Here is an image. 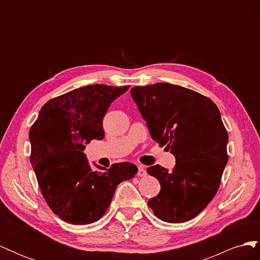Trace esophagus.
I'll list each match as a JSON object with an SVG mask.
<instances>
[{
	"label": "esophagus",
	"mask_w": 260,
	"mask_h": 260,
	"mask_svg": "<svg viewBox=\"0 0 260 260\" xmlns=\"http://www.w3.org/2000/svg\"><path fill=\"white\" fill-rule=\"evenodd\" d=\"M146 176V170L143 166H139L138 168V177H145Z\"/></svg>",
	"instance_id": "obj_1"
}]
</instances>
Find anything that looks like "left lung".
I'll use <instances>...</instances> for the list:
<instances>
[{
    "instance_id": "left-lung-1",
    "label": "left lung",
    "mask_w": 260,
    "mask_h": 260,
    "mask_svg": "<svg viewBox=\"0 0 260 260\" xmlns=\"http://www.w3.org/2000/svg\"><path fill=\"white\" fill-rule=\"evenodd\" d=\"M130 92L152 139L176 157L172 171L159 165L147 168L161 186L147 205L162 221H188L214 199L228 162L229 137L219 109L180 85L161 82Z\"/></svg>"
}]
</instances>
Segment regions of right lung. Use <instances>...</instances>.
Returning <instances> with one entry per match:
<instances>
[{
    "instance_id": "obj_1",
    "label": "right lung",
    "mask_w": 260,
    "mask_h": 260,
    "mask_svg": "<svg viewBox=\"0 0 260 260\" xmlns=\"http://www.w3.org/2000/svg\"><path fill=\"white\" fill-rule=\"evenodd\" d=\"M129 86L86 85L50 100L31 125L30 162L49 207L61 220L90 224L105 214L120 182L137 175L135 164L94 171L83 153L105 136L103 118Z\"/></svg>"
}]
</instances>
